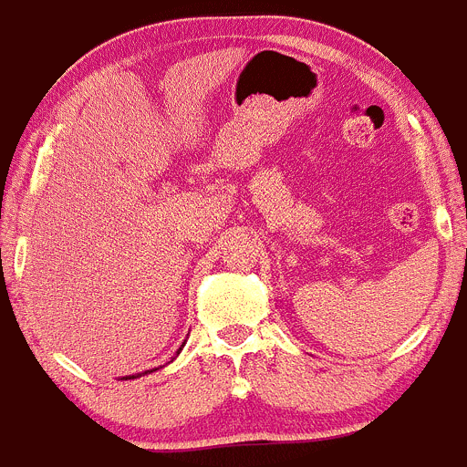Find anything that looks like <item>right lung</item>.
I'll use <instances>...</instances> for the list:
<instances>
[{
  "mask_svg": "<svg viewBox=\"0 0 467 467\" xmlns=\"http://www.w3.org/2000/svg\"><path fill=\"white\" fill-rule=\"evenodd\" d=\"M130 379H134V375H131V378H130Z\"/></svg>",
  "mask_w": 467,
  "mask_h": 467,
  "instance_id": "add662e5",
  "label": "right lung"
}]
</instances>
